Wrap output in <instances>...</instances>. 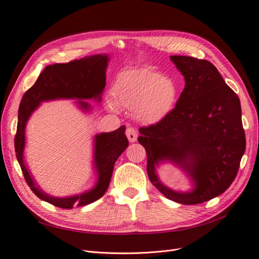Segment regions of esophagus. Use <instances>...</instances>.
Wrapping results in <instances>:
<instances>
[{
	"instance_id": "1",
	"label": "esophagus",
	"mask_w": 259,
	"mask_h": 259,
	"mask_svg": "<svg viewBox=\"0 0 259 259\" xmlns=\"http://www.w3.org/2000/svg\"><path fill=\"white\" fill-rule=\"evenodd\" d=\"M126 136L130 143H135L137 140V132L135 128L133 127H127L126 130Z\"/></svg>"
}]
</instances>
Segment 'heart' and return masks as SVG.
Listing matches in <instances>:
<instances>
[{"mask_svg":"<svg viewBox=\"0 0 259 259\" xmlns=\"http://www.w3.org/2000/svg\"><path fill=\"white\" fill-rule=\"evenodd\" d=\"M113 99L107 100V109L117 112V106L132 110L135 119L147 125L161 122L173 110L177 97L176 83L162 73L138 68L120 74L111 90Z\"/></svg>","mask_w":259,"mask_h":259,"instance_id":"heart-1","label":"heart"}]
</instances>
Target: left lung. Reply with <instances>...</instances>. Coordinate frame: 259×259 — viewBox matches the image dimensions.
<instances>
[{
  "label": "left lung",
  "mask_w": 259,
  "mask_h": 259,
  "mask_svg": "<svg viewBox=\"0 0 259 259\" xmlns=\"http://www.w3.org/2000/svg\"><path fill=\"white\" fill-rule=\"evenodd\" d=\"M169 58L184 75L185 89L165 119L139 128L138 142L146 149L152 185L171 201L200 204L224 193L237 176L245 151L241 104L209 61ZM164 162L184 171L190 190L174 191L160 182L156 168Z\"/></svg>",
  "instance_id": "left-lung-1"
}]
</instances>
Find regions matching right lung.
<instances>
[{"instance_id": "right-lung-1", "label": "right lung", "mask_w": 259, "mask_h": 259, "mask_svg": "<svg viewBox=\"0 0 259 259\" xmlns=\"http://www.w3.org/2000/svg\"><path fill=\"white\" fill-rule=\"evenodd\" d=\"M110 57L107 54L92 55L68 64H55L46 67L32 88L23 95L19 110L15 151L22 174L30 189L37 198L61 208L88 205L100 199L110 184L114 163L128 147L125 126L113 132L100 133L93 139V168L96 182L91 189L68 197H54L37 185L25 161L26 126L30 116L42 103L59 99L76 100L75 104L84 113L93 111L86 100L101 103L106 86V71Z\"/></svg>"}]
</instances>
